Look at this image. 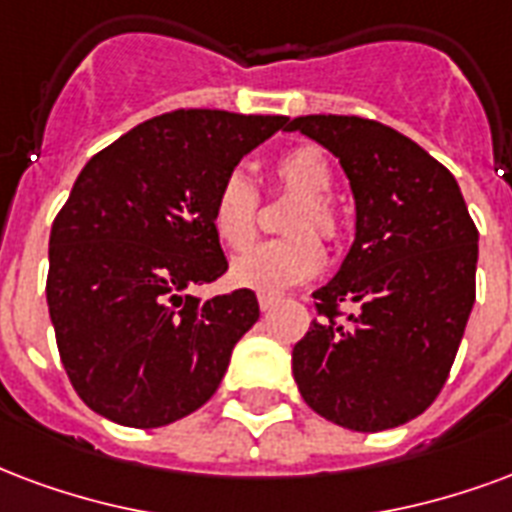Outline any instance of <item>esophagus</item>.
Here are the masks:
<instances>
[{
    "mask_svg": "<svg viewBox=\"0 0 512 512\" xmlns=\"http://www.w3.org/2000/svg\"><path fill=\"white\" fill-rule=\"evenodd\" d=\"M257 304H260V309H263V312H271V309L279 304V298H276V295H268V293H257Z\"/></svg>",
    "mask_w": 512,
    "mask_h": 512,
    "instance_id": "obj_1",
    "label": "esophagus"
}]
</instances>
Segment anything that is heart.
Listing matches in <instances>:
<instances>
[{
  "label": "heart",
  "mask_w": 512,
  "mask_h": 512,
  "mask_svg": "<svg viewBox=\"0 0 512 512\" xmlns=\"http://www.w3.org/2000/svg\"><path fill=\"white\" fill-rule=\"evenodd\" d=\"M271 179L279 192L295 195L285 217V233L290 236L266 241L238 257L230 271L233 285L257 290V293H285L320 274L325 249L320 233L328 241L344 236V217L331 198L333 168L325 154L314 146H295L276 157ZM260 198L252 181L244 173H230L211 200V227L214 236L230 252H244L257 236Z\"/></svg>",
  "instance_id": "1"
}]
</instances>
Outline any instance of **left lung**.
<instances>
[{"mask_svg":"<svg viewBox=\"0 0 512 512\" xmlns=\"http://www.w3.org/2000/svg\"><path fill=\"white\" fill-rule=\"evenodd\" d=\"M285 130L339 157L358 211L350 252L312 293L317 320L293 347L298 391L344 429L401 426L448 382L475 304L478 227L453 173L388 124L298 116Z\"/></svg>","mask_w":512,"mask_h":512,"instance_id":"8db88e82","label":"left lung"}]
</instances>
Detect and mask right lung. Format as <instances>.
<instances>
[{
	"mask_svg": "<svg viewBox=\"0 0 512 512\" xmlns=\"http://www.w3.org/2000/svg\"><path fill=\"white\" fill-rule=\"evenodd\" d=\"M287 116L181 108L94 154L56 214L48 312L75 393L102 418L157 429L203 407L260 317L252 290L200 301L227 271L211 200Z\"/></svg>",
	"mask_w": 512,
	"mask_h": 512,
	"instance_id": "1",
	"label": "right lung"
}]
</instances>
